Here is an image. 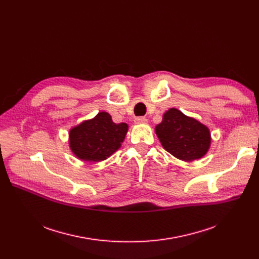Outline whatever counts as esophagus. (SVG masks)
<instances>
[{
    "label": "esophagus",
    "instance_id": "1",
    "mask_svg": "<svg viewBox=\"0 0 259 259\" xmlns=\"http://www.w3.org/2000/svg\"><path fill=\"white\" fill-rule=\"evenodd\" d=\"M134 121H135V124H146L147 118L144 116H138V117H135Z\"/></svg>",
    "mask_w": 259,
    "mask_h": 259
}]
</instances>
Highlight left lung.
Here are the masks:
<instances>
[{
    "label": "left lung",
    "instance_id": "left-lung-1",
    "mask_svg": "<svg viewBox=\"0 0 259 259\" xmlns=\"http://www.w3.org/2000/svg\"><path fill=\"white\" fill-rule=\"evenodd\" d=\"M155 132L169 153L186 161L202 157L211 143L210 131L205 125L175 108L169 109L164 114Z\"/></svg>",
    "mask_w": 259,
    "mask_h": 259
}]
</instances>
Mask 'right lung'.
Segmentation results:
<instances>
[{
  "mask_svg": "<svg viewBox=\"0 0 259 259\" xmlns=\"http://www.w3.org/2000/svg\"><path fill=\"white\" fill-rule=\"evenodd\" d=\"M128 125L115 124L111 115L100 112L70 130V148L80 159L101 161L110 156L125 140Z\"/></svg>",
  "mask_w": 259,
  "mask_h": 259,
  "instance_id": "obj_1",
  "label": "right lung"
}]
</instances>
